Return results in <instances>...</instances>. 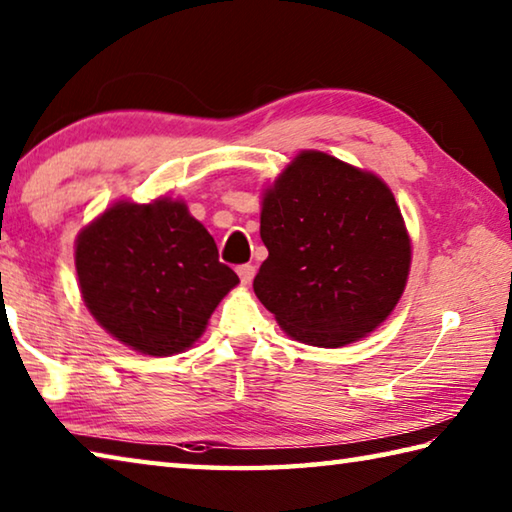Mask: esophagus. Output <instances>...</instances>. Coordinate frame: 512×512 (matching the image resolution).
Listing matches in <instances>:
<instances>
[{
  "mask_svg": "<svg viewBox=\"0 0 512 512\" xmlns=\"http://www.w3.org/2000/svg\"><path fill=\"white\" fill-rule=\"evenodd\" d=\"M237 273H239L241 284H250V282H253V277H255V266L253 264H241L237 268Z\"/></svg>",
  "mask_w": 512,
  "mask_h": 512,
  "instance_id": "esophagus-1",
  "label": "esophagus"
}]
</instances>
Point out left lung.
Instances as JSON below:
<instances>
[{
  "mask_svg": "<svg viewBox=\"0 0 512 512\" xmlns=\"http://www.w3.org/2000/svg\"><path fill=\"white\" fill-rule=\"evenodd\" d=\"M268 257L253 289L291 339L343 348L384 323L411 271V237L377 173L300 151L262 194Z\"/></svg>",
  "mask_w": 512,
  "mask_h": 512,
  "instance_id": "obj_1",
  "label": "left lung"
}]
</instances>
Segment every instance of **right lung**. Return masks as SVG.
<instances>
[{
    "label": "right lung",
    "mask_w": 512,
    "mask_h": 512,
    "mask_svg": "<svg viewBox=\"0 0 512 512\" xmlns=\"http://www.w3.org/2000/svg\"><path fill=\"white\" fill-rule=\"evenodd\" d=\"M76 275L94 320L119 343L171 357L201 339L216 305L239 284L180 198L117 201L76 237Z\"/></svg>",
    "instance_id": "1"
}]
</instances>
